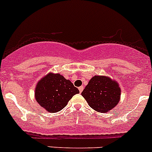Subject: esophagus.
I'll return each mask as SVG.
<instances>
[{
	"label": "esophagus",
	"mask_w": 152,
	"mask_h": 152,
	"mask_svg": "<svg viewBox=\"0 0 152 152\" xmlns=\"http://www.w3.org/2000/svg\"><path fill=\"white\" fill-rule=\"evenodd\" d=\"M78 90H79V91H80V93H81V92L83 91V86H81V87H78Z\"/></svg>",
	"instance_id": "34e87169"
}]
</instances>
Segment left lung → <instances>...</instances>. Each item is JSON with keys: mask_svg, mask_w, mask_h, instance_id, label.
Segmentation results:
<instances>
[{"mask_svg": "<svg viewBox=\"0 0 152 152\" xmlns=\"http://www.w3.org/2000/svg\"><path fill=\"white\" fill-rule=\"evenodd\" d=\"M121 92L118 82L106 76L95 75L90 79L81 95L93 109L105 113L118 105Z\"/></svg>", "mask_w": 152, "mask_h": 152, "instance_id": "left-lung-1", "label": "left lung"}]
</instances>
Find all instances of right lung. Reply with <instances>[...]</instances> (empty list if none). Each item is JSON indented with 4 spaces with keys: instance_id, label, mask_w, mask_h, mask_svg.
I'll return each mask as SVG.
<instances>
[{
    "instance_id": "right-lung-1",
    "label": "right lung",
    "mask_w": 152,
    "mask_h": 152,
    "mask_svg": "<svg viewBox=\"0 0 152 152\" xmlns=\"http://www.w3.org/2000/svg\"><path fill=\"white\" fill-rule=\"evenodd\" d=\"M79 93L77 87L60 74L49 73L39 80L35 87V99L50 113L61 111L74 95Z\"/></svg>"
}]
</instances>
